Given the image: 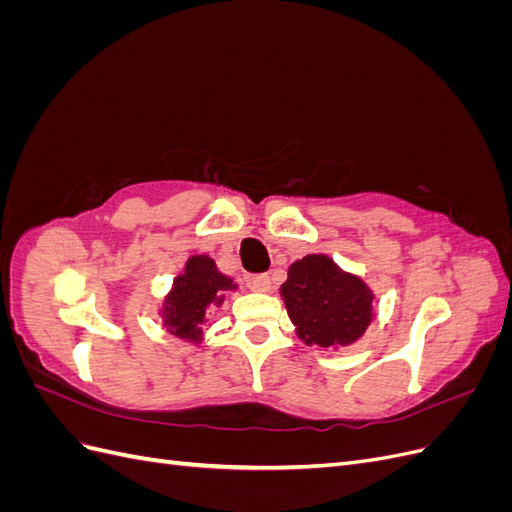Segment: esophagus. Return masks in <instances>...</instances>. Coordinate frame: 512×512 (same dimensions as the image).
<instances>
[{
    "label": "esophagus",
    "instance_id": "34e87169",
    "mask_svg": "<svg viewBox=\"0 0 512 512\" xmlns=\"http://www.w3.org/2000/svg\"><path fill=\"white\" fill-rule=\"evenodd\" d=\"M245 286L252 292H269L271 290V277L265 273L258 275H245Z\"/></svg>",
    "mask_w": 512,
    "mask_h": 512
}]
</instances>
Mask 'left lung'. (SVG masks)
I'll list each match as a JSON object with an SVG mask.
<instances>
[{
    "mask_svg": "<svg viewBox=\"0 0 512 512\" xmlns=\"http://www.w3.org/2000/svg\"><path fill=\"white\" fill-rule=\"evenodd\" d=\"M280 294L307 346H350L374 320V292L327 254H307L292 262Z\"/></svg>",
    "mask_w": 512,
    "mask_h": 512,
    "instance_id": "8db88e82",
    "label": "left lung"
}]
</instances>
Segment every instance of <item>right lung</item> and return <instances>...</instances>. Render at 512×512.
<instances>
[{
	"label": "right lung",
	"mask_w": 512,
	"mask_h": 512,
	"mask_svg": "<svg viewBox=\"0 0 512 512\" xmlns=\"http://www.w3.org/2000/svg\"><path fill=\"white\" fill-rule=\"evenodd\" d=\"M230 290H237L235 280L218 271L213 258L207 254L190 256L160 307L166 331L185 342L200 344L209 309L222 307Z\"/></svg>",
	"instance_id": "add662e5"
}]
</instances>
